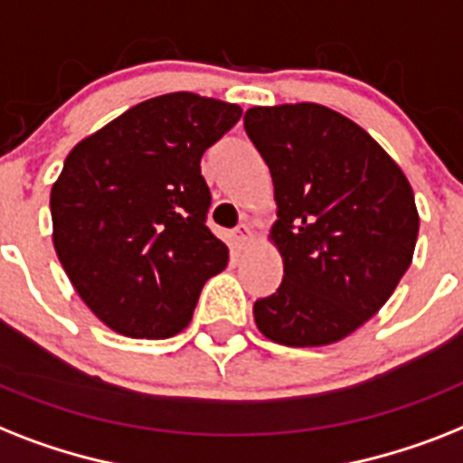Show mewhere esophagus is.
Here are the masks:
<instances>
[{"instance_id":"1","label":"esophagus","mask_w":463,"mask_h":463,"mask_svg":"<svg viewBox=\"0 0 463 463\" xmlns=\"http://www.w3.org/2000/svg\"><path fill=\"white\" fill-rule=\"evenodd\" d=\"M232 240H235V247H238V250H244V247H247V244L254 240L250 225L247 223L238 225V228H235V232H232Z\"/></svg>"}]
</instances>
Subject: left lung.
<instances>
[{
	"label": "left lung",
	"mask_w": 463,
	"mask_h": 463,
	"mask_svg": "<svg viewBox=\"0 0 463 463\" xmlns=\"http://www.w3.org/2000/svg\"><path fill=\"white\" fill-rule=\"evenodd\" d=\"M244 130L273 178L283 283L254 302L288 347L330 345L388 302L414 257L419 213L402 168L354 121L321 104L254 107Z\"/></svg>",
	"instance_id": "left-lung-1"
}]
</instances>
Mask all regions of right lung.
Segmentation results:
<instances>
[{"instance_id": "obj_1", "label": "right lung", "mask_w": 463, "mask_h": 463, "mask_svg": "<svg viewBox=\"0 0 463 463\" xmlns=\"http://www.w3.org/2000/svg\"><path fill=\"white\" fill-rule=\"evenodd\" d=\"M242 109L173 92L128 109L71 149L52 187L54 250L80 299L111 330L161 340L185 328L228 264L206 225L202 154Z\"/></svg>"}]
</instances>
